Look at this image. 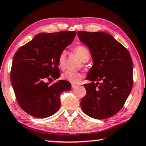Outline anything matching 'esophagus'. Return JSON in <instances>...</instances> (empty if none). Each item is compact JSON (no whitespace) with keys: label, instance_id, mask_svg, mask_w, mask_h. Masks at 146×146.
Masks as SVG:
<instances>
[{"label":"esophagus","instance_id":"obj_1","mask_svg":"<svg viewBox=\"0 0 146 146\" xmlns=\"http://www.w3.org/2000/svg\"><path fill=\"white\" fill-rule=\"evenodd\" d=\"M77 87V86L76 85H74V84H72V89H75Z\"/></svg>","mask_w":146,"mask_h":146}]
</instances>
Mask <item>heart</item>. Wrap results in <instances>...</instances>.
<instances>
[{"label":"heart","mask_w":146,"mask_h":146,"mask_svg":"<svg viewBox=\"0 0 146 146\" xmlns=\"http://www.w3.org/2000/svg\"><path fill=\"white\" fill-rule=\"evenodd\" d=\"M73 52L75 53L80 59L83 62L88 61L90 58V53L86 46L83 45H78L72 49ZM66 52L64 51H62L59 53L57 58L58 66L62 70L65 68L66 66ZM61 77L62 80L67 81L72 84H77L82 80L83 78V74L79 72H72L66 71L62 74Z\"/></svg>","instance_id":"obj_1"}]
</instances>
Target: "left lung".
<instances>
[{
  "mask_svg": "<svg viewBox=\"0 0 146 146\" xmlns=\"http://www.w3.org/2000/svg\"><path fill=\"white\" fill-rule=\"evenodd\" d=\"M78 36L89 48L94 63L87 74L91 82L84 85L87 94L81 108L91 117L109 118L120 111L133 88L131 55L108 33L78 31Z\"/></svg>",
  "mask_w": 146,
  "mask_h": 146,
  "instance_id": "8db88e82",
  "label": "left lung"
}]
</instances>
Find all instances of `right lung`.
Listing matches in <instances>:
<instances>
[{
  "label": "right lung",
  "instance_id": "right-lung-1",
  "mask_svg": "<svg viewBox=\"0 0 146 146\" xmlns=\"http://www.w3.org/2000/svg\"><path fill=\"white\" fill-rule=\"evenodd\" d=\"M76 31L39 33L15 53L10 80L19 106L29 115L46 118L57 111L60 95L69 91L71 84L65 80L50 85L60 76L57 58L70 45Z\"/></svg>",
  "mask_w": 146,
  "mask_h": 146
}]
</instances>
